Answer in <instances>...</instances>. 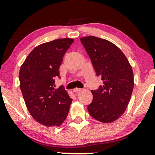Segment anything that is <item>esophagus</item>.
Masks as SVG:
<instances>
[{
  "label": "esophagus",
  "mask_w": 155,
  "mask_h": 155,
  "mask_svg": "<svg viewBox=\"0 0 155 155\" xmlns=\"http://www.w3.org/2000/svg\"><path fill=\"white\" fill-rule=\"evenodd\" d=\"M81 90H82V89H81V88H76V89H74V90H73V92H79L80 91H81Z\"/></svg>",
  "instance_id": "obj_1"
}]
</instances>
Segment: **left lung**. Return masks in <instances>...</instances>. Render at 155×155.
Here are the masks:
<instances>
[{
    "mask_svg": "<svg viewBox=\"0 0 155 155\" xmlns=\"http://www.w3.org/2000/svg\"><path fill=\"white\" fill-rule=\"evenodd\" d=\"M89 54L97 76L104 85L91 90L93 101L89 113L103 123L118 120L128 106L134 87L132 66L122 50L109 41L95 36L80 38Z\"/></svg>",
    "mask_w": 155,
    "mask_h": 155,
    "instance_id": "1",
    "label": "left lung"
}]
</instances>
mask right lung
I'll return each mask as SVG.
<instances>
[{
	"instance_id": "1",
	"label": "right lung",
	"mask_w": 155,
	"mask_h": 155,
	"mask_svg": "<svg viewBox=\"0 0 155 155\" xmlns=\"http://www.w3.org/2000/svg\"><path fill=\"white\" fill-rule=\"evenodd\" d=\"M73 38H60L37 46L19 70V87L27 108L35 121L47 127L59 126L68 114L72 99L55 79Z\"/></svg>"
}]
</instances>
